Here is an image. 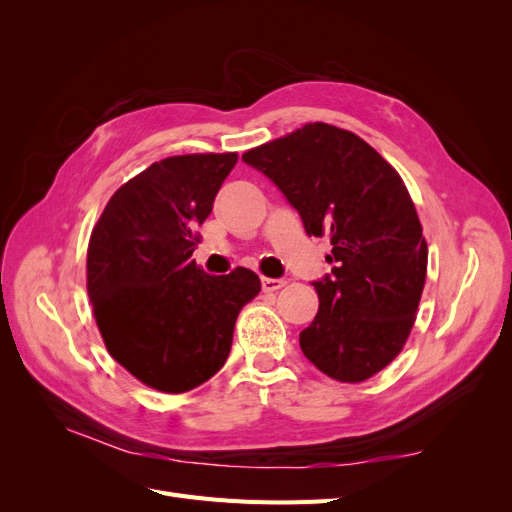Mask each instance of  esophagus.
<instances>
[{
  "label": "esophagus",
  "mask_w": 512,
  "mask_h": 512,
  "mask_svg": "<svg viewBox=\"0 0 512 512\" xmlns=\"http://www.w3.org/2000/svg\"><path fill=\"white\" fill-rule=\"evenodd\" d=\"M260 286H262V290H265V292H275V290L284 288V286H286V282H284V280H280V277H262V280H260Z\"/></svg>",
  "instance_id": "1"
}]
</instances>
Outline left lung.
Wrapping results in <instances>:
<instances>
[{
  "label": "left lung",
  "instance_id": "obj_1",
  "mask_svg": "<svg viewBox=\"0 0 512 512\" xmlns=\"http://www.w3.org/2000/svg\"><path fill=\"white\" fill-rule=\"evenodd\" d=\"M299 211L309 237L331 235V273L312 282L318 314L301 331L303 354L339 382L389 365L414 327L427 243L397 170L356 134L307 123L243 153Z\"/></svg>",
  "mask_w": 512,
  "mask_h": 512
}]
</instances>
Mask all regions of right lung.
<instances>
[{"label": "right lung", "instance_id": "1", "mask_svg": "<svg viewBox=\"0 0 512 512\" xmlns=\"http://www.w3.org/2000/svg\"><path fill=\"white\" fill-rule=\"evenodd\" d=\"M237 153L153 162L111 196L87 250V292L104 346L134 378L185 393L218 374L258 275H209L192 258Z\"/></svg>", "mask_w": 512, "mask_h": 512}]
</instances>
